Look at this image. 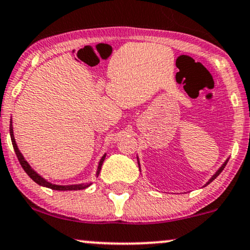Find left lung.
<instances>
[{
	"label": "left lung",
	"mask_w": 250,
	"mask_h": 250,
	"mask_svg": "<svg viewBox=\"0 0 250 250\" xmlns=\"http://www.w3.org/2000/svg\"><path fill=\"white\" fill-rule=\"evenodd\" d=\"M227 162H228V161H227ZM227 162H225V164H224V165H222V167H220V169H219L218 171H216V173L214 174V176H213V177H212V178H211V179H209V182H208V183H207V184H209V183H211V182H213V180H214V179L216 178V177H218V176H219V174H220V173L222 172V170H224V169H225V167H226ZM138 167H140V163H138Z\"/></svg>",
	"instance_id": "obj_1"
}]
</instances>
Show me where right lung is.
Instances as JSON below:
<instances>
[{"label":"right lung","mask_w":250,"mask_h":250,"mask_svg":"<svg viewBox=\"0 0 250 250\" xmlns=\"http://www.w3.org/2000/svg\"><path fill=\"white\" fill-rule=\"evenodd\" d=\"M10 137H11V142H13L14 150H15V152H16L17 158H19V161H20V164L22 165L23 170L25 171L26 173H28V176L30 177V178H31L32 180H34V182L37 183V184L42 185V186H45V188H51V190H57V191H73V190H83V188H88V186H89V184H79V185H70V186H59V185H53V184H51V183L46 182V180L42 178V177L39 176V174L36 173L35 171L32 170L31 167H30V165H29L28 163H26L25 159L23 158L22 154H21L20 150H19V148H17L16 142H15L14 134H13V127H11V125H10ZM104 157H106V155H104V157L101 158L100 163H99V167H98V173H96V174H98V176H99V173H100V170H101L102 163H104Z\"/></svg>","instance_id":"add662e5"}]
</instances>
